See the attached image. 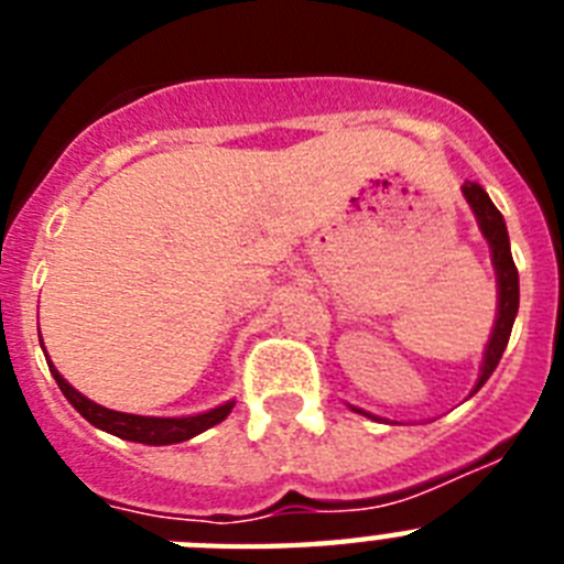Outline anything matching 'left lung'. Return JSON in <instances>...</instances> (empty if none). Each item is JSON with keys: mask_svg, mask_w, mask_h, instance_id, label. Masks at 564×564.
I'll return each instance as SVG.
<instances>
[{"mask_svg": "<svg viewBox=\"0 0 564 564\" xmlns=\"http://www.w3.org/2000/svg\"><path fill=\"white\" fill-rule=\"evenodd\" d=\"M466 200L475 208L477 220H480V231L486 234L488 246H491V259H495L497 268V282H500V313H497V325L491 333V341L486 347V361H482L480 381H477L475 392L480 390L482 383L491 378V372L497 370L502 352H506V344L511 338V327H514L517 307H520V273H517L514 257H511V246H508V231L502 214L497 212V206L491 203L486 192H482L477 183L466 181L463 186Z\"/></svg>", "mask_w": 564, "mask_h": 564, "instance_id": "1", "label": "left lung"}]
</instances>
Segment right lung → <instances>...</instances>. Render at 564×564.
<instances>
[{
  "label": "right lung",
  "instance_id": "1",
  "mask_svg": "<svg viewBox=\"0 0 564 564\" xmlns=\"http://www.w3.org/2000/svg\"><path fill=\"white\" fill-rule=\"evenodd\" d=\"M50 372L56 378L58 390L64 392L73 406L87 417L93 426L98 430L109 432V435H118L123 441H134V443H149V446H169V443H181L188 441V437L200 435V432L212 430L220 421H226L234 410V401L223 403L217 410L203 412V415H192V417H143V415H127V412H115L107 410V406H98L89 398H84L82 392H76L58 376V370L50 364Z\"/></svg>",
  "mask_w": 564,
  "mask_h": 564
}]
</instances>
